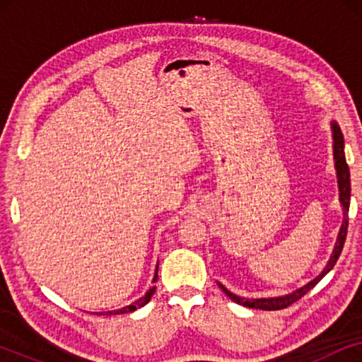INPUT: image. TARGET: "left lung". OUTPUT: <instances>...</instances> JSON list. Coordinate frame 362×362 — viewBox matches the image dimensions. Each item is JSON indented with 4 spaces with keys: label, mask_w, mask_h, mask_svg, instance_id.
Listing matches in <instances>:
<instances>
[{
    "label": "left lung",
    "mask_w": 362,
    "mask_h": 362,
    "mask_svg": "<svg viewBox=\"0 0 362 362\" xmlns=\"http://www.w3.org/2000/svg\"><path fill=\"white\" fill-rule=\"evenodd\" d=\"M331 130H333V156H334V168H336V176H338V187H339V202L343 206V224H341L339 234H338V240L334 244V250L331 254L328 265L325 267L323 272L313 279L308 284L300 286L295 291H291L288 295L284 296H274V298H242V296H237L226 288L224 285H221V290L229 296L232 301L239 303L242 306H247V308H257V310H267V311H274V310H284L286 306H290L295 301H298L301 296L308 293V291L313 288V286L318 284V281L323 279V276L328 274V272L333 269L336 262H338L341 250H343L344 240H346V234H348V212H349V199H351V180H349V168L348 163H346V156H344V138L343 133H341V128L338 123L334 120L331 122Z\"/></svg>",
    "instance_id": "obj_1"
}]
</instances>
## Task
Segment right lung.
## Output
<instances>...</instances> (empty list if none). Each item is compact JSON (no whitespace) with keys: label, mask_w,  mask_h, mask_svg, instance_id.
Masks as SVG:
<instances>
[{"label":"right lung","mask_w":362,"mask_h":362,"mask_svg":"<svg viewBox=\"0 0 362 362\" xmlns=\"http://www.w3.org/2000/svg\"><path fill=\"white\" fill-rule=\"evenodd\" d=\"M158 280V267H156V272H155V279H153V281H156ZM155 290H156V286H151L150 290L146 291L145 293V296H141V298H138L135 303H132V305H128V306H123V308H120V310H113V311H103V313H98V315H123V313H130V311H135L136 308H141V306H145L148 301L151 300V296H153V293H155Z\"/></svg>","instance_id":"right-lung-1"}]
</instances>
